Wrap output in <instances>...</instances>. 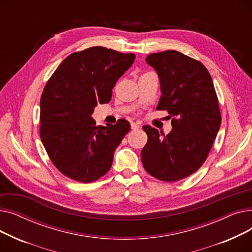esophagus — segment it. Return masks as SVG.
I'll return each mask as SVG.
<instances>
[{
	"label": "esophagus",
	"mask_w": 252,
	"mask_h": 252,
	"mask_svg": "<svg viewBox=\"0 0 252 252\" xmlns=\"http://www.w3.org/2000/svg\"><path fill=\"white\" fill-rule=\"evenodd\" d=\"M130 127H131V129H134V130H136V129H139L141 126H140V125L139 124H136V123H133L130 125Z\"/></svg>",
	"instance_id": "1"
}]
</instances>
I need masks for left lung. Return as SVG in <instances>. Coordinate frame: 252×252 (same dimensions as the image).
Returning <instances> with one entry per match:
<instances>
[{
	"instance_id": "8db88e82",
	"label": "left lung",
	"mask_w": 252,
	"mask_h": 252,
	"mask_svg": "<svg viewBox=\"0 0 252 252\" xmlns=\"http://www.w3.org/2000/svg\"><path fill=\"white\" fill-rule=\"evenodd\" d=\"M158 74L161 97L156 109L167 110L171 119L166 136L150 126L141 156L152 177L177 182L192 175L206 160L221 123L213 79L205 66L182 53L168 50L146 57Z\"/></svg>"
}]
</instances>
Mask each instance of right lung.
Here are the masks:
<instances>
[{"label": "right lung", "instance_id": "add662e5", "mask_svg": "<svg viewBox=\"0 0 252 252\" xmlns=\"http://www.w3.org/2000/svg\"><path fill=\"white\" fill-rule=\"evenodd\" d=\"M133 53L92 47L66 57L41 97L39 134L52 162L72 180L91 183L110 169L113 154L130 129L126 119L96 126L97 104L111 100L112 89L134 63Z\"/></svg>", "mask_w": 252, "mask_h": 252}]
</instances>
